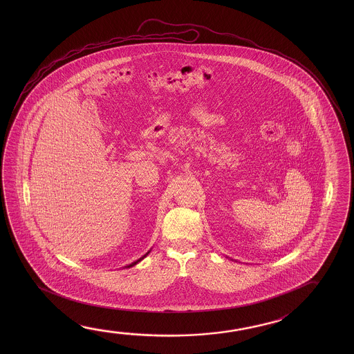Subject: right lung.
I'll list each match as a JSON object with an SVG mask.
<instances>
[{
  "mask_svg": "<svg viewBox=\"0 0 354 354\" xmlns=\"http://www.w3.org/2000/svg\"><path fill=\"white\" fill-rule=\"evenodd\" d=\"M149 252H151V250H149ZM149 252H148V253H145V254L143 255V257H140V259H138V261H133V263H132V264H129V266H127V267H126V268L134 267V266H136V264H138V263H140V261H142V259H145V257H147V255L149 254Z\"/></svg>",
  "mask_w": 354,
  "mask_h": 354,
  "instance_id": "add662e5",
  "label": "right lung"
}]
</instances>
